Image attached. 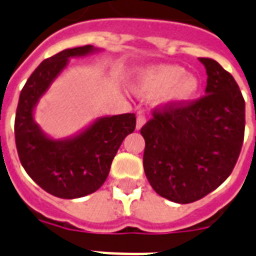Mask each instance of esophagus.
Returning <instances> with one entry per match:
<instances>
[{
	"label": "esophagus",
	"instance_id": "esophagus-1",
	"mask_svg": "<svg viewBox=\"0 0 256 256\" xmlns=\"http://www.w3.org/2000/svg\"><path fill=\"white\" fill-rule=\"evenodd\" d=\"M144 124H146V116L140 114V116H136V130L142 128V126H144Z\"/></svg>",
	"mask_w": 256,
	"mask_h": 256
}]
</instances>
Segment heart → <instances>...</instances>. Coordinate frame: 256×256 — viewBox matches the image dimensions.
<instances>
[{"instance_id":"1","label":"heart","mask_w":256,"mask_h":256,"mask_svg":"<svg viewBox=\"0 0 256 256\" xmlns=\"http://www.w3.org/2000/svg\"><path fill=\"white\" fill-rule=\"evenodd\" d=\"M200 88V81L194 74L186 73L179 65H156L140 70L132 90L138 96L150 98L158 94L160 104L180 108L194 100Z\"/></svg>"}]
</instances>
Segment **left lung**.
<instances>
[{
  "instance_id": "left-lung-1",
  "label": "left lung",
  "mask_w": 256,
  "mask_h": 256,
  "mask_svg": "<svg viewBox=\"0 0 256 256\" xmlns=\"http://www.w3.org/2000/svg\"><path fill=\"white\" fill-rule=\"evenodd\" d=\"M199 61L206 68V96L154 110L140 128L146 178L156 194L182 204L202 199L228 178L244 136L246 106L238 84L214 60Z\"/></svg>"
}]
</instances>
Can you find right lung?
I'll return each instance as SVG.
<instances>
[{"instance_id":"add662e5","label":"right lung","mask_w":256,"mask_h":256,"mask_svg":"<svg viewBox=\"0 0 256 256\" xmlns=\"http://www.w3.org/2000/svg\"><path fill=\"white\" fill-rule=\"evenodd\" d=\"M92 45L66 49L48 58L34 70L21 90L14 134L21 164L46 192L76 199L96 191L108 178L112 162L126 136L136 128V114L96 118L76 136L54 140L34 120V108L70 58L96 53Z\"/></svg>"}]
</instances>
